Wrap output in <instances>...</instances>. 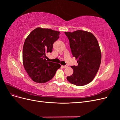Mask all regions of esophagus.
I'll return each instance as SVG.
<instances>
[{"instance_id": "1", "label": "esophagus", "mask_w": 120, "mask_h": 120, "mask_svg": "<svg viewBox=\"0 0 120 120\" xmlns=\"http://www.w3.org/2000/svg\"><path fill=\"white\" fill-rule=\"evenodd\" d=\"M62 67H63V68H67L68 67H67V66H62Z\"/></svg>"}]
</instances>
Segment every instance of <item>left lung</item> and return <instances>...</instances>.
Instances as JSON below:
<instances>
[{
	"label": "left lung",
	"mask_w": 120,
	"mask_h": 120,
	"mask_svg": "<svg viewBox=\"0 0 120 120\" xmlns=\"http://www.w3.org/2000/svg\"><path fill=\"white\" fill-rule=\"evenodd\" d=\"M70 41L72 56L77 59V66H71L74 72L67 77V80L78 86L91 82L99 70L101 52L98 41L90 32L78 30L64 32Z\"/></svg>",
	"instance_id": "1"
}]
</instances>
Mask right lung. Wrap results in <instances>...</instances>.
Wrapping results in <instances>:
<instances>
[{
  "mask_svg": "<svg viewBox=\"0 0 120 120\" xmlns=\"http://www.w3.org/2000/svg\"><path fill=\"white\" fill-rule=\"evenodd\" d=\"M60 34L59 31L38 27L25 39L22 50L23 64L34 82L44 83L50 81L60 68V64L45 60V53L52 52L53 43L59 39Z\"/></svg>",
  "mask_w": 120,
  "mask_h": 120,
  "instance_id": "1",
  "label": "right lung"
}]
</instances>
